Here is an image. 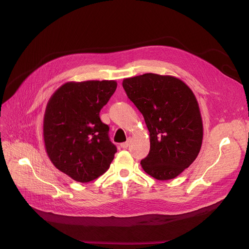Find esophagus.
<instances>
[{
  "instance_id": "esophagus-1",
  "label": "esophagus",
  "mask_w": 249,
  "mask_h": 249,
  "mask_svg": "<svg viewBox=\"0 0 249 249\" xmlns=\"http://www.w3.org/2000/svg\"><path fill=\"white\" fill-rule=\"evenodd\" d=\"M129 144H130V140H128V141L124 142V143H121V148H123V149H127V148H128V146H129Z\"/></svg>"
}]
</instances>
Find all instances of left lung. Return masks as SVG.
Returning <instances> with one entry per match:
<instances>
[{
  "label": "left lung",
  "mask_w": 249,
  "mask_h": 249,
  "mask_svg": "<svg viewBox=\"0 0 249 249\" xmlns=\"http://www.w3.org/2000/svg\"><path fill=\"white\" fill-rule=\"evenodd\" d=\"M122 85L150 132L143 170L159 180L175 178L196 159L202 143V119L194 92L179 78L156 73L124 78Z\"/></svg>",
  "instance_id": "8db88e82"
}]
</instances>
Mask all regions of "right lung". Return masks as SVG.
Instances as JSON below:
<instances>
[{
    "label": "right lung",
    "instance_id": "right-lung-1",
    "mask_svg": "<svg viewBox=\"0 0 249 249\" xmlns=\"http://www.w3.org/2000/svg\"><path fill=\"white\" fill-rule=\"evenodd\" d=\"M116 87L115 80L70 81L57 88L47 104L44 148L53 166L76 182L97 178L114 159L117 149L99 112Z\"/></svg>",
    "mask_w": 249,
    "mask_h": 249
}]
</instances>
